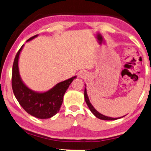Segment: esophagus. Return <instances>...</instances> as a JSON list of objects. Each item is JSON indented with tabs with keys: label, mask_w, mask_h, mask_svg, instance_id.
<instances>
[{
	"label": "esophagus",
	"mask_w": 151,
	"mask_h": 151,
	"mask_svg": "<svg viewBox=\"0 0 151 151\" xmlns=\"http://www.w3.org/2000/svg\"><path fill=\"white\" fill-rule=\"evenodd\" d=\"M85 76H86V73H85L84 72H80V74H79V76H80V78H84Z\"/></svg>",
	"instance_id": "1"
}]
</instances>
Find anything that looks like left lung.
I'll list each match as a JSON object with an SVG mask.
<instances>
[{"instance_id":"obj_1","label":"left lung","mask_w":151,"mask_h":151,"mask_svg":"<svg viewBox=\"0 0 151 151\" xmlns=\"http://www.w3.org/2000/svg\"><path fill=\"white\" fill-rule=\"evenodd\" d=\"M85 85V88H84V99H85V101H86L87 106L90 109L91 112L96 117L98 118V119H101V120H105V121H114V120H117V119H121V118L124 117V116H121V117H119V118H112V117H110V116H105L104 114H102L99 113L98 112L97 110H95V108H94L93 105L91 104V103L90 102V100H89V98H88V96L87 95V91H86V85Z\"/></svg>"}]
</instances>
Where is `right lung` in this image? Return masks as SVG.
<instances>
[{
  "label": "right lung",
  "mask_w": 151,
  "mask_h": 151,
  "mask_svg": "<svg viewBox=\"0 0 151 151\" xmlns=\"http://www.w3.org/2000/svg\"><path fill=\"white\" fill-rule=\"evenodd\" d=\"M38 35L28 39L31 41ZM24 45L19 50L14 59L12 69V88L15 97L26 112L38 119H50L59 112L63 97L69 85L77 76L60 82L50 90L35 91L27 86L22 80L19 71V58Z\"/></svg>",
  "instance_id": "obj_1"
}]
</instances>
